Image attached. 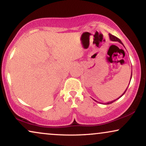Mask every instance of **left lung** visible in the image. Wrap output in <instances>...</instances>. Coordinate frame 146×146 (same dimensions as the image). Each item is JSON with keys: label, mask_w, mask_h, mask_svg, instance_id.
Returning a JSON list of instances; mask_svg holds the SVG:
<instances>
[{"label": "left lung", "mask_w": 146, "mask_h": 146, "mask_svg": "<svg viewBox=\"0 0 146 146\" xmlns=\"http://www.w3.org/2000/svg\"><path fill=\"white\" fill-rule=\"evenodd\" d=\"M109 36H110V40H111V41H115V42H119V43H120V44H122V45L123 46V43L121 42V41L120 40H119V39L118 38L115 37V36H113V35H111V34H109ZM131 76H132V72H131V78H130V81H131ZM127 87H128V86H127ZM127 88H126V90H125L124 91V92H123V93L122 94H121V96H119V97L118 98H117V99H119V98H121V96H123V94H124L125 92H126V90H127ZM117 99L115 100H113V101H111V102H108V103H107V104H110L113 103V102H115V100H117Z\"/></svg>", "instance_id": "8db88e82"}]
</instances>
